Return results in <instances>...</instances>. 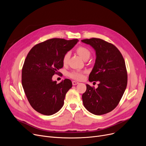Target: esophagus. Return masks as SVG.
<instances>
[{
  "label": "esophagus",
  "instance_id": "1",
  "mask_svg": "<svg viewBox=\"0 0 146 146\" xmlns=\"http://www.w3.org/2000/svg\"><path fill=\"white\" fill-rule=\"evenodd\" d=\"M72 84H73V85H78V84H79V82H76V81H73Z\"/></svg>",
  "mask_w": 146,
  "mask_h": 146
}]
</instances>
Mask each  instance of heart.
<instances>
[{
  "mask_svg": "<svg viewBox=\"0 0 146 146\" xmlns=\"http://www.w3.org/2000/svg\"><path fill=\"white\" fill-rule=\"evenodd\" d=\"M78 54L84 60H88L90 56V51L86 47L84 46H79L76 50ZM70 57V53L66 52L63 57V63L66 64ZM69 76L72 79L76 80H80L83 78V73L79 71H73L68 74Z\"/></svg>",
  "mask_w": 146,
  "mask_h": 146,
  "instance_id": "b5f03b06",
  "label": "heart"
}]
</instances>
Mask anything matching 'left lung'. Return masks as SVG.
<instances>
[{"label": "left lung", "mask_w": 146, "mask_h": 146, "mask_svg": "<svg viewBox=\"0 0 146 146\" xmlns=\"http://www.w3.org/2000/svg\"><path fill=\"white\" fill-rule=\"evenodd\" d=\"M82 42L89 44L96 51L95 63L89 80L99 82L96 89L87 84L82 95L83 105L97 115L107 113L116 108L127 88L124 59L115 46L100 38L85 39Z\"/></svg>", "instance_id": "8db88e82"}]
</instances>
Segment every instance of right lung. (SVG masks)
Returning <instances> with one entry per match:
<instances>
[{"instance_id": "obj_1", "label": "right lung", "mask_w": 146, "mask_h": 146, "mask_svg": "<svg viewBox=\"0 0 146 146\" xmlns=\"http://www.w3.org/2000/svg\"><path fill=\"white\" fill-rule=\"evenodd\" d=\"M78 41L52 38L35 45L28 52L22 70V85L28 102L38 112L51 115L63 106L72 83L66 79L57 84L52 78L63 67L64 55Z\"/></svg>"}]
</instances>
